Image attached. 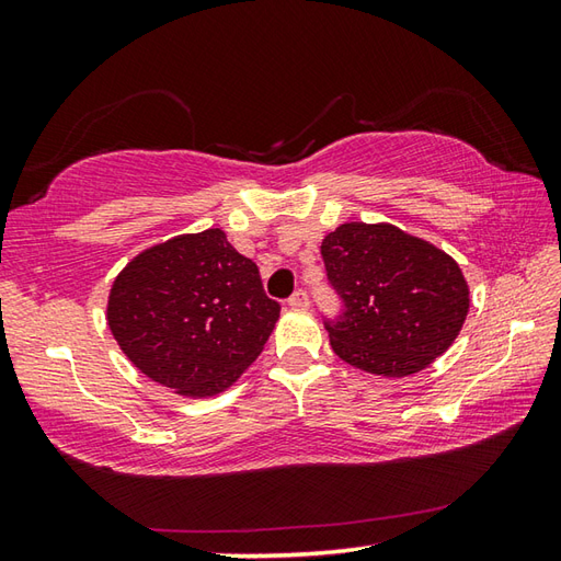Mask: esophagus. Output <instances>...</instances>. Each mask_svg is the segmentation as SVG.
<instances>
[{
	"label": "esophagus",
	"instance_id": "obj_1",
	"mask_svg": "<svg viewBox=\"0 0 561 561\" xmlns=\"http://www.w3.org/2000/svg\"><path fill=\"white\" fill-rule=\"evenodd\" d=\"M289 306L291 308H306L308 306V294L304 289H296L291 296H289Z\"/></svg>",
	"mask_w": 561,
	"mask_h": 561
}]
</instances>
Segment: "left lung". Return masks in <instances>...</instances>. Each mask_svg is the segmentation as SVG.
I'll list each match as a JSON object with an SVG mask.
<instances>
[{"mask_svg": "<svg viewBox=\"0 0 561 561\" xmlns=\"http://www.w3.org/2000/svg\"><path fill=\"white\" fill-rule=\"evenodd\" d=\"M320 255L342 316L330 347L366 374L402 378L444 354L465 323L470 289L458 262L392 224H342Z\"/></svg>", "mask_w": 561, "mask_h": 561, "instance_id": "8db88e82", "label": "left lung"}]
</instances>
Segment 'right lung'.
<instances>
[{"label":"right lung","instance_id":"obj_1","mask_svg":"<svg viewBox=\"0 0 561 561\" xmlns=\"http://www.w3.org/2000/svg\"><path fill=\"white\" fill-rule=\"evenodd\" d=\"M277 318L279 304L262 289L257 265L221 229L147 248L108 296V328L127 359L187 398L233 386Z\"/></svg>","mask_w":561,"mask_h":561}]
</instances>
